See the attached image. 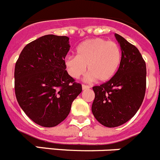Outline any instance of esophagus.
Instances as JSON below:
<instances>
[{
    "instance_id": "1",
    "label": "esophagus",
    "mask_w": 160,
    "mask_h": 160,
    "mask_svg": "<svg viewBox=\"0 0 160 160\" xmlns=\"http://www.w3.org/2000/svg\"><path fill=\"white\" fill-rule=\"evenodd\" d=\"M82 90H88V89H90V86H86V85H82Z\"/></svg>"
}]
</instances>
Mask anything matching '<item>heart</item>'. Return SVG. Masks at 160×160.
Masks as SVG:
<instances>
[{
  "instance_id": "heart-1",
  "label": "heart",
  "mask_w": 160,
  "mask_h": 160,
  "mask_svg": "<svg viewBox=\"0 0 160 160\" xmlns=\"http://www.w3.org/2000/svg\"><path fill=\"white\" fill-rule=\"evenodd\" d=\"M122 59L121 48L117 43L102 38L87 39L76 48V56H67L64 65L69 75L78 78L87 67L89 78L106 82L114 77Z\"/></svg>"
}]
</instances>
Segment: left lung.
Instances as JSON below:
<instances>
[{
	"mask_svg": "<svg viewBox=\"0 0 160 160\" xmlns=\"http://www.w3.org/2000/svg\"><path fill=\"white\" fill-rule=\"evenodd\" d=\"M122 53L117 74L109 81L93 86L92 112L97 121L114 128L129 121L143 102L146 90V64L134 45L115 34Z\"/></svg>",
	"mask_w": 160,
	"mask_h": 160,
	"instance_id": "8db88e82",
	"label": "left lung"
}]
</instances>
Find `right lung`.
<instances>
[{
	"instance_id": "1",
	"label": "right lung",
	"mask_w": 160,
	"mask_h": 160,
	"mask_svg": "<svg viewBox=\"0 0 160 160\" xmlns=\"http://www.w3.org/2000/svg\"><path fill=\"white\" fill-rule=\"evenodd\" d=\"M70 48L67 36L47 35L26 45L16 62L17 102L32 121L43 127L64 121L82 90L66 70L64 59Z\"/></svg>"
}]
</instances>
